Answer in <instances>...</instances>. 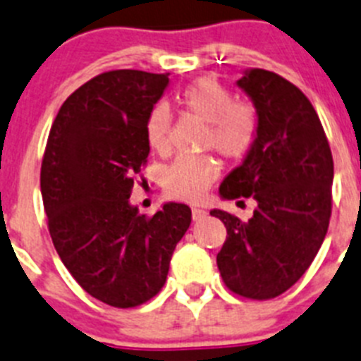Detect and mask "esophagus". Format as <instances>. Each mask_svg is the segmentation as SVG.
Listing matches in <instances>:
<instances>
[{
	"mask_svg": "<svg viewBox=\"0 0 361 361\" xmlns=\"http://www.w3.org/2000/svg\"><path fill=\"white\" fill-rule=\"evenodd\" d=\"M205 216H207L205 209H200V207H192V219H194V221H200V219H203Z\"/></svg>",
	"mask_w": 361,
	"mask_h": 361,
	"instance_id": "obj_1",
	"label": "esophagus"
}]
</instances>
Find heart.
<instances>
[{
  "instance_id": "heart-1",
  "label": "heart",
  "mask_w": 361,
  "mask_h": 361,
  "mask_svg": "<svg viewBox=\"0 0 361 361\" xmlns=\"http://www.w3.org/2000/svg\"><path fill=\"white\" fill-rule=\"evenodd\" d=\"M181 109L207 123L205 147L228 159L245 156L258 136L259 118L256 106L249 102H234L233 92L212 78H202L181 90ZM171 112L165 105H156L145 125L150 149L161 150L169 145ZM218 176L214 161L209 158H178L165 171L163 187L174 200L196 202L205 194Z\"/></svg>"
}]
</instances>
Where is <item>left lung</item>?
I'll return each mask as SVG.
<instances>
[{
	"label": "left lung",
	"instance_id": "8db88e82",
	"mask_svg": "<svg viewBox=\"0 0 361 361\" xmlns=\"http://www.w3.org/2000/svg\"><path fill=\"white\" fill-rule=\"evenodd\" d=\"M236 85L256 106L259 128L245 159L219 185V196L252 198L256 209L249 221L212 209L227 227L216 263L233 293L269 300L305 274L324 243L334 163L314 106L290 81L247 68Z\"/></svg>",
	"mask_w": 361,
	"mask_h": 361
}]
</instances>
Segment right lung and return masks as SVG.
<instances>
[{"label": "right lung", "instance_id": "add662e5", "mask_svg": "<svg viewBox=\"0 0 361 361\" xmlns=\"http://www.w3.org/2000/svg\"><path fill=\"white\" fill-rule=\"evenodd\" d=\"M169 74L111 71L72 92L59 109L42 163L49 233L74 280L99 302L128 309L167 280L189 205L163 203L152 218L130 203L150 147L145 125Z\"/></svg>", "mask_w": 361, "mask_h": 361}]
</instances>
